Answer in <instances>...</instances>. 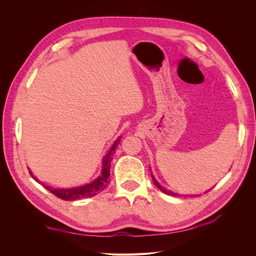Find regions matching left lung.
I'll return each instance as SVG.
<instances>
[{"instance_id":"obj_1","label":"left lung","mask_w":256,"mask_h":256,"mask_svg":"<svg viewBox=\"0 0 256 256\" xmlns=\"http://www.w3.org/2000/svg\"><path fill=\"white\" fill-rule=\"evenodd\" d=\"M152 180H154V184H157V187H158L159 189H161V190H162V191H164V193H166V194H170V196H176V194H175V193H173L172 191H168V190H164V188H162V187H161V186H160V184H158V182H156V180H154V177H152Z\"/></svg>"}]
</instances>
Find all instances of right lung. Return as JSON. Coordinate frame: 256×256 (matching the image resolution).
<instances>
[{
    "label": "right lung",
    "mask_w": 256,
    "mask_h": 256,
    "mask_svg": "<svg viewBox=\"0 0 256 256\" xmlns=\"http://www.w3.org/2000/svg\"><path fill=\"white\" fill-rule=\"evenodd\" d=\"M115 142L114 145L112 146V148L110 150L109 154H106V156L104 160V170H102V176L95 182H92L90 184L84 186V187H80V188H74V189H60V190H53L50 187H44L47 188L48 190H50L52 193H54L56 196L62 198L63 200H76V198H85V196H92L96 194V192L100 189H104L106 187V182H109V175H110V154L111 152L114 150L115 146H116ZM32 174V173H30ZM33 176V175H32ZM34 177V176H33ZM36 180V177H34Z\"/></svg>",
    "instance_id": "obj_1"
}]
</instances>
